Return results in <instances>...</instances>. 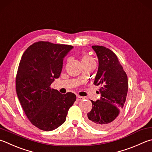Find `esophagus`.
<instances>
[{
  "instance_id": "obj_1",
  "label": "esophagus",
  "mask_w": 152,
  "mask_h": 152,
  "mask_svg": "<svg viewBox=\"0 0 152 152\" xmlns=\"http://www.w3.org/2000/svg\"><path fill=\"white\" fill-rule=\"evenodd\" d=\"M84 100V98L82 97V96H77V100L78 101H82Z\"/></svg>"
}]
</instances>
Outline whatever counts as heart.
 Segmentation results:
<instances>
[{"label":"heart","instance_id":"obj_1","mask_svg":"<svg viewBox=\"0 0 152 152\" xmlns=\"http://www.w3.org/2000/svg\"><path fill=\"white\" fill-rule=\"evenodd\" d=\"M82 64H87V63L90 62H95L94 60L92 57L88 56V55H84L82 58Z\"/></svg>","mask_w":152,"mask_h":152}]
</instances>
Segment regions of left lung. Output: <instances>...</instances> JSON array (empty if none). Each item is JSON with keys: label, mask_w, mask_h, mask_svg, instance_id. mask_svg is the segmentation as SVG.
<instances>
[{"label": "left lung", "mask_w": 152, "mask_h": 152, "mask_svg": "<svg viewBox=\"0 0 152 152\" xmlns=\"http://www.w3.org/2000/svg\"><path fill=\"white\" fill-rule=\"evenodd\" d=\"M99 66L94 84L100 86V100L94 102L87 114L88 123L104 129L114 125L122 110L128 90V76L114 52L102 46H92Z\"/></svg>", "instance_id": "8db88e82"}]
</instances>
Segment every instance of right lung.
Here are the masks:
<instances>
[{
    "mask_svg": "<svg viewBox=\"0 0 152 152\" xmlns=\"http://www.w3.org/2000/svg\"><path fill=\"white\" fill-rule=\"evenodd\" d=\"M73 46L39 41L24 52L16 76V91L22 107L32 125L51 131L65 122L70 107L76 100L51 88L61 73L63 58Z\"/></svg>",
    "mask_w": 152,
    "mask_h": 152,
    "instance_id": "1",
    "label": "right lung"
}]
</instances>
